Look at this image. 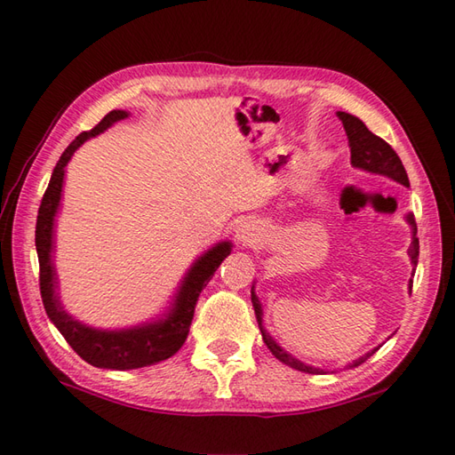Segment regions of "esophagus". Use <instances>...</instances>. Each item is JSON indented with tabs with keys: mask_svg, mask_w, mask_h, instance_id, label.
Instances as JSON below:
<instances>
[{
	"mask_svg": "<svg viewBox=\"0 0 455 455\" xmlns=\"http://www.w3.org/2000/svg\"><path fill=\"white\" fill-rule=\"evenodd\" d=\"M236 236H238V240L243 244H252V243H256V238H258V230H256L254 225H250V222H244V225H240L236 228Z\"/></svg>",
	"mask_w": 455,
	"mask_h": 455,
	"instance_id": "1",
	"label": "esophagus"
}]
</instances>
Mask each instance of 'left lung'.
Instances as JSON below:
<instances>
[{
    "mask_svg": "<svg viewBox=\"0 0 455 455\" xmlns=\"http://www.w3.org/2000/svg\"><path fill=\"white\" fill-rule=\"evenodd\" d=\"M338 119L342 121L344 124V131H346V137H347V147H350V162L354 168H360L365 172H371V173H379V176L389 178L393 181L401 183V186H409V176H407V170H404L401 158L397 156V152H395L387 142L383 139L377 137L370 129L365 127L362 119H357L355 115H350L346 111H338ZM407 222L412 228V243L409 248V256H411V264L417 267L419 264V238H417V222H414V215L409 212ZM414 275V272H412ZM409 289H412V279L409 283ZM252 305H254V313H256V321L259 326V332H262V338L266 346L269 347V352H272L279 362H283L285 365L293 367V370L299 371H305V373H313V375H323L326 373L321 367H315V365H308L303 363L301 360H297L289 352H285L282 346H279L269 332H266L264 328V321H262V305H259V299L254 293V285H252ZM377 347H373L371 352L363 354L362 357H357L355 362L350 363V367H357L360 363H363L367 357L375 354Z\"/></svg>",
    "mask_w": 455,
    "mask_h": 455,
    "instance_id": "obj_1",
    "label": "left lung"
}]
</instances>
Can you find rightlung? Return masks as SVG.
Listing matches in <instances>:
<instances>
[{
    "mask_svg": "<svg viewBox=\"0 0 455 455\" xmlns=\"http://www.w3.org/2000/svg\"><path fill=\"white\" fill-rule=\"evenodd\" d=\"M127 117L129 111L115 109L105 115L101 123L95 124L92 131L78 134L76 140L70 142V147L62 152L60 160L54 166L51 183H48L44 191L41 207H38L35 230L38 267H41L38 282H41L44 311L52 324L66 338V342L74 347V352L82 360L95 367H101V370H137V367H147L168 360V357L176 354L189 334L199 293L205 289L209 279L215 275L222 259L233 250V243L222 240V243L209 248L205 254H201L191 264L188 274L183 275L178 291L173 293L168 311L154 318V321L129 328H117V331H103V328H93L80 323L78 318H74L66 311L60 295H58V275L52 258L56 225L54 219L58 215V209H60L66 166L74 156V152L85 140L98 137L103 131H108L111 124Z\"/></svg>",
    "mask_w": 455,
    "mask_h": 455,
    "instance_id": "add662e5",
    "label": "right lung"
}]
</instances>
